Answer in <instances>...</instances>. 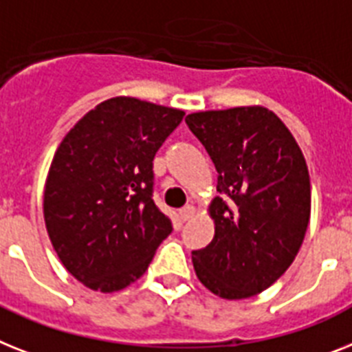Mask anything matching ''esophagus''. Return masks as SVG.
<instances>
[{
    "mask_svg": "<svg viewBox=\"0 0 352 352\" xmlns=\"http://www.w3.org/2000/svg\"><path fill=\"white\" fill-rule=\"evenodd\" d=\"M179 217H181L182 221L191 220V218L195 217V208L193 206H186V208H182L181 211H179Z\"/></svg>",
    "mask_w": 352,
    "mask_h": 352,
    "instance_id": "1",
    "label": "esophagus"
}]
</instances>
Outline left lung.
<instances>
[{"label": "left lung", "mask_w": 352, "mask_h": 352, "mask_svg": "<svg viewBox=\"0 0 352 352\" xmlns=\"http://www.w3.org/2000/svg\"><path fill=\"white\" fill-rule=\"evenodd\" d=\"M190 131L218 171L209 208L214 238L193 250L197 277L221 299H247L294 263L308 229L311 190L299 144L265 107L195 112Z\"/></svg>", "instance_id": "obj_1"}]
</instances>
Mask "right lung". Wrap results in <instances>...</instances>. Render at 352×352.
Segmentation results:
<instances>
[{"instance_id": "right-lung-1", "label": "right lung", "mask_w": 352, "mask_h": 352, "mask_svg": "<svg viewBox=\"0 0 352 352\" xmlns=\"http://www.w3.org/2000/svg\"><path fill=\"white\" fill-rule=\"evenodd\" d=\"M184 118L179 109L118 96L62 140L44 188V221L71 276L103 294L148 268L171 220L153 202V157Z\"/></svg>"}]
</instances>
